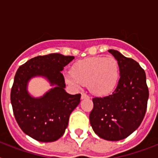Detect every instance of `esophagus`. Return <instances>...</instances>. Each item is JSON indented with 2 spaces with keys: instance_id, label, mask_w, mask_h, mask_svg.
Returning <instances> with one entry per match:
<instances>
[{
  "instance_id": "1",
  "label": "esophagus",
  "mask_w": 158,
  "mask_h": 158,
  "mask_svg": "<svg viewBox=\"0 0 158 158\" xmlns=\"http://www.w3.org/2000/svg\"><path fill=\"white\" fill-rule=\"evenodd\" d=\"M89 96L88 95L85 94V93H82L81 94V100H85V99H89Z\"/></svg>"
}]
</instances>
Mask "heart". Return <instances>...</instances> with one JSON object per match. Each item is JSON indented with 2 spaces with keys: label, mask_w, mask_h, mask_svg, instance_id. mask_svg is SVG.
<instances>
[{
  "label": "heart",
  "mask_w": 158,
  "mask_h": 158,
  "mask_svg": "<svg viewBox=\"0 0 158 158\" xmlns=\"http://www.w3.org/2000/svg\"><path fill=\"white\" fill-rule=\"evenodd\" d=\"M66 84L76 90L84 85L97 96H106L112 93L119 78V67L113 57H93L77 62L73 65L72 73L64 75Z\"/></svg>",
  "instance_id": "b5f03b06"
}]
</instances>
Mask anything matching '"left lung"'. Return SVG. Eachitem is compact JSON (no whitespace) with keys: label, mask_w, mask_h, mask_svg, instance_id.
I'll return each instance as SVG.
<instances>
[{"label":"left lung","mask_w":158,"mask_h":158,"mask_svg":"<svg viewBox=\"0 0 158 158\" xmlns=\"http://www.w3.org/2000/svg\"><path fill=\"white\" fill-rule=\"evenodd\" d=\"M118 63L120 78L112 94L93 99L90 124L101 139L119 141L136 131L143 120L149 90L144 69L136 61L109 50Z\"/></svg>","instance_id":"left-lung-1"}]
</instances>
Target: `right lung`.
<instances>
[{"instance_id": "obj_1", "label": "right lung", "mask_w": 158, "mask_h": 158, "mask_svg": "<svg viewBox=\"0 0 158 158\" xmlns=\"http://www.w3.org/2000/svg\"><path fill=\"white\" fill-rule=\"evenodd\" d=\"M73 56L50 54L37 56L20 65L14 77L11 104L14 116L26 135L42 142H54L65 133L71 112L81 101V94L70 95L65 90L61 71ZM42 76L53 88L40 98L28 93L31 78Z\"/></svg>"}]
</instances>
